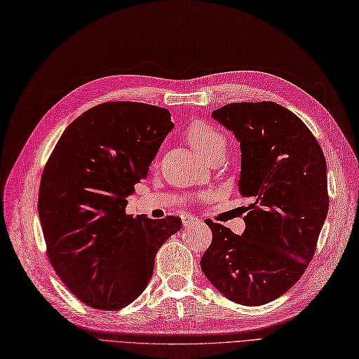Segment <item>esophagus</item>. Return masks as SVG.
I'll return each instance as SVG.
<instances>
[{"label":"esophagus","instance_id":"obj_1","mask_svg":"<svg viewBox=\"0 0 359 359\" xmlns=\"http://www.w3.org/2000/svg\"><path fill=\"white\" fill-rule=\"evenodd\" d=\"M197 222H201V219L197 218V217H193V215H190V214H185V215H182V224H184L185 227L193 226V224H197Z\"/></svg>","mask_w":359,"mask_h":359}]
</instances>
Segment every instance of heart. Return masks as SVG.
Segmentation results:
<instances>
[{
  "label": "heart",
  "instance_id": "obj_1",
  "mask_svg": "<svg viewBox=\"0 0 359 359\" xmlns=\"http://www.w3.org/2000/svg\"><path fill=\"white\" fill-rule=\"evenodd\" d=\"M184 135L185 140L194 148V151L206 160L226 151L227 138L224 133L205 120H193L185 128Z\"/></svg>",
  "mask_w": 359,
  "mask_h": 359
}]
</instances>
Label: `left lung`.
I'll list each match as a JSON object with an SVG mask.
<instances>
[{
	"instance_id": "left-lung-1",
	"label": "left lung",
	"mask_w": 359,
	"mask_h": 359,
	"mask_svg": "<svg viewBox=\"0 0 359 359\" xmlns=\"http://www.w3.org/2000/svg\"><path fill=\"white\" fill-rule=\"evenodd\" d=\"M212 117L241 142L239 191L252 197L243 234L206 219L201 267L229 300L259 306L285 294L311 262L328 212L327 163L304 123L275 102H236Z\"/></svg>"
}]
</instances>
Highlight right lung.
Wrapping results in <instances>:
<instances>
[{
	"instance_id": "obj_1",
	"label": "right lung",
	"mask_w": 359,
	"mask_h": 359,
	"mask_svg": "<svg viewBox=\"0 0 359 359\" xmlns=\"http://www.w3.org/2000/svg\"><path fill=\"white\" fill-rule=\"evenodd\" d=\"M172 128L166 108L104 102L71 123L47 160L39 194L47 257L84 304L118 311L137 300L158 248L181 230L174 215L126 214Z\"/></svg>"
}]
</instances>
